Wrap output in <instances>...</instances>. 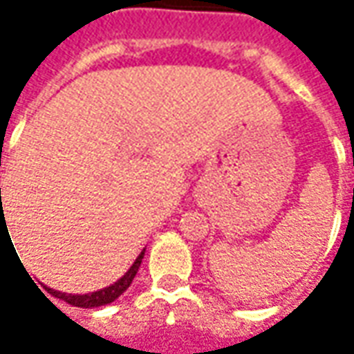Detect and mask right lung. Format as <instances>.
I'll list each match as a JSON object with an SVG mask.
<instances>
[{"label":"right lung","mask_w":354,"mask_h":354,"mask_svg":"<svg viewBox=\"0 0 354 354\" xmlns=\"http://www.w3.org/2000/svg\"><path fill=\"white\" fill-rule=\"evenodd\" d=\"M143 256H145V250L139 254V258L133 261V266L129 268V271H127L126 275L120 279L118 283H114L112 287L96 290V292H91V295H66V292H57V290H52V288H48V290H50L52 297L59 298V300H64V302L71 304V306H79V308H96V306H104V304L114 302V300L131 285V281H133V277L137 275V271H139V266H141Z\"/></svg>","instance_id":"1"}]
</instances>
